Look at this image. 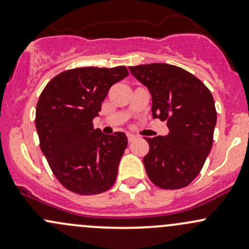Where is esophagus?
Returning <instances> with one entry per match:
<instances>
[{
  "label": "esophagus",
  "mask_w": 249,
  "mask_h": 249,
  "mask_svg": "<svg viewBox=\"0 0 249 249\" xmlns=\"http://www.w3.org/2000/svg\"><path fill=\"white\" fill-rule=\"evenodd\" d=\"M135 140H137V136H135V135L132 134H127V141H129V142H134Z\"/></svg>",
  "instance_id": "34e87169"
}]
</instances>
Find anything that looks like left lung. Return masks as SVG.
I'll return each instance as SVG.
<instances>
[{"label": "left lung", "instance_id": "1", "mask_svg": "<svg viewBox=\"0 0 249 249\" xmlns=\"http://www.w3.org/2000/svg\"><path fill=\"white\" fill-rule=\"evenodd\" d=\"M152 95L153 118L167 120L169 134L147 139L143 158L149 179L179 189L195 179L211 152L217 123L214 100L201 80L180 67L149 64L129 67Z\"/></svg>", "mask_w": 249, "mask_h": 249}]
</instances>
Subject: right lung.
<instances>
[{"label": "right lung", "instance_id": "right-lung-1", "mask_svg": "<svg viewBox=\"0 0 249 249\" xmlns=\"http://www.w3.org/2000/svg\"><path fill=\"white\" fill-rule=\"evenodd\" d=\"M129 76L124 66L80 67L61 72L42 91L36 107L41 149L55 177L79 195L108 190L127 147L124 132L94 129L109 88Z\"/></svg>", "mask_w": 249, "mask_h": 249}]
</instances>
